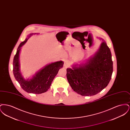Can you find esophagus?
I'll return each mask as SVG.
<instances>
[{"label": "esophagus", "instance_id": "34e87169", "mask_svg": "<svg viewBox=\"0 0 130 130\" xmlns=\"http://www.w3.org/2000/svg\"><path fill=\"white\" fill-rule=\"evenodd\" d=\"M69 64H70V62L68 60H65L64 63V66L65 68H67L68 67H69Z\"/></svg>", "mask_w": 130, "mask_h": 130}]
</instances>
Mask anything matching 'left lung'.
<instances>
[{
    "label": "left lung",
    "mask_w": 130,
    "mask_h": 130,
    "mask_svg": "<svg viewBox=\"0 0 130 130\" xmlns=\"http://www.w3.org/2000/svg\"><path fill=\"white\" fill-rule=\"evenodd\" d=\"M87 62L67 69V78L73 90L83 96H92L108 85L113 71L111 51L105 41Z\"/></svg>",
    "instance_id": "left-lung-1"
}]
</instances>
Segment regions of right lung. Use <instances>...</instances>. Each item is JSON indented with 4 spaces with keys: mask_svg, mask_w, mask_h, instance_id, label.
Instances as JSON below:
<instances>
[{
    "mask_svg": "<svg viewBox=\"0 0 130 130\" xmlns=\"http://www.w3.org/2000/svg\"><path fill=\"white\" fill-rule=\"evenodd\" d=\"M35 34L38 35V34L31 33L28 36V38H26L25 40L19 45L13 60V74L15 79L25 92L35 94H40L47 92L49 89L59 70L63 67L64 62L59 61L49 64L39 70L31 79H25L20 71L19 52L21 47L25 44L29 38Z\"/></svg>",
    "mask_w": 130,
    "mask_h": 130,
    "instance_id": "right-lung-1",
    "label": "right lung"
}]
</instances>
